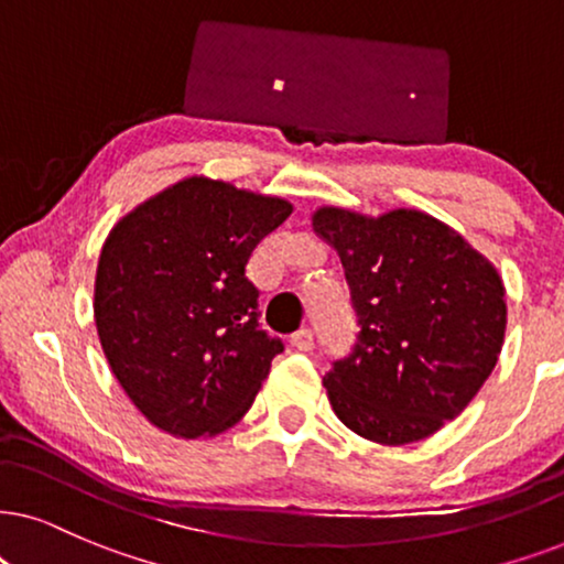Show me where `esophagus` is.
I'll return each mask as SVG.
<instances>
[{"mask_svg": "<svg viewBox=\"0 0 564 564\" xmlns=\"http://www.w3.org/2000/svg\"><path fill=\"white\" fill-rule=\"evenodd\" d=\"M291 346L296 348V351H312V346H315V333L312 330H296L291 335Z\"/></svg>", "mask_w": 564, "mask_h": 564, "instance_id": "obj_1", "label": "esophagus"}]
</instances>
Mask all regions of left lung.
<instances>
[{
    "instance_id": "left-lung-1",
    "label": "left lung",
    "mask_w": 564,
    "mask_h": 564,
    "mask_svg": "<svg viewBox=\"0 0 564 564\" xmlns=\"http://www.w3.org/2000/svg\"><path fill=\"white\" fill-rule=\"evenodd\" d=\"M338 249L361 330L325 372L335 416L377 445L432 437L487 382L505 344L508 304L497 268L430 213H312Z\"/></svg>"
}]
</instances>
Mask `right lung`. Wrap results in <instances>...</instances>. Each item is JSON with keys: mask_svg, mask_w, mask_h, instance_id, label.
I'll return each instance as SVG.
<instances>
[{"mask_svg": "<svg viewBox=\"0 0 564 564\" xmlns=\"http://www.w3.org/2000/svg\"><path fill=\"white\" fill-rule=\"evenodd\" d=\"M289 199L187 176L134 205L98 254L93 319L142 416L171 437H216L249 411L283 340L258 323L254 247Z\"/></svg>", "mask_w": 564, "mask_h": 564, "instance_id": "1", "label": "right lung"}]
</instances>
